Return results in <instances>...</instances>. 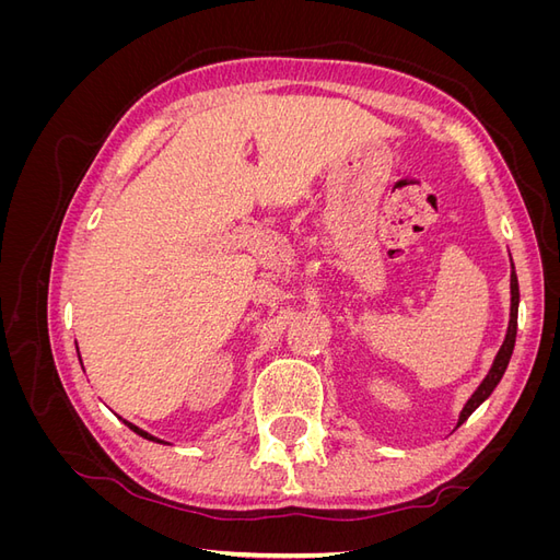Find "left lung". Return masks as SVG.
Listing matches in <instances>:
<instances>
[{"label":"left lung","mask_w":560,"mask_h":560,"mask_svg":"<svg viewBox=\"0 0 560 560\" xmlns=\"http://www.w3.org/2000/svg\"><path fill=\"white\" fill-rule=\"evenodd\" d=\"M514 268V266H512ZM516 319H518V280H516V273L512 270V313H510V327H506V336H504V343L502 348L498 350V358L493 362V366H490L488 376L483 378V383L477 387V393H474L469 397V401L465 404V409L460 413V420H457V428L463 425V422L477 411V406L490 397V393L498 387L500 378L504 376L506 371V364H510L512 360V352H514V343H516Z\"/></svg>","instance_id":"8db88e82"}]
</instances>
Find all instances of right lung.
Returning a JSON list of instances; mask_svg holds the SVG:
<instances>
[{
  "instance_id": "obj_1",
  "label": "right lung",
  "mask_w": 560,
  "mask_h": 560,
  "mask_svg": "<svg viewBox=\"0 0 560 560\" xmlns=\"http://www.w3.org/2000/svg\"><path fill=\"white\" fill-rule=\"evenodd\" d=\"M124 422H126V420H124ZM126 425H128V428H130V430H132V432H135V434H140V436H144V439H149V442H161V439H156V436H151V434H149V432H144V430H140V428H138V425H132V422H126ZM161 444H163V442H161Z\"/></svg>"
}]
</instances>
